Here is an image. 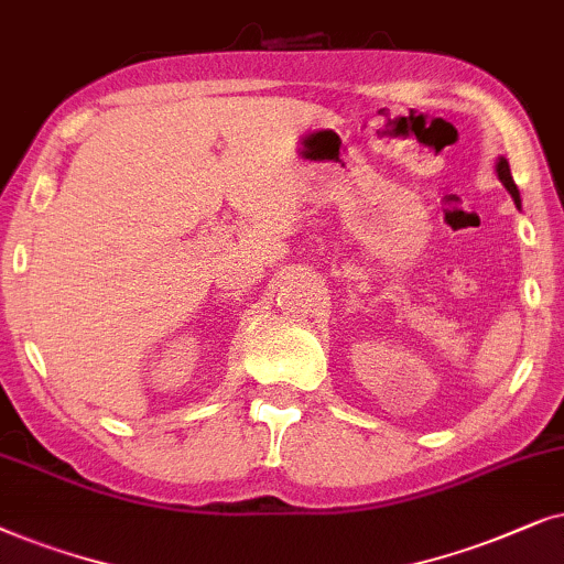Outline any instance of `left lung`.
Returning <instances> with one entry per match:
<instances>
[{"label":"left lung","mask_w":564,"mask_h":564,"mask_svg":"<svg viewBox=\"0 0 564 564\" xmlns=\"http://www.w3.org/2000/svg\"><path fill=\"white\" fill-rule=\"evenodd\" d=\"M495 170H498L500 183L506 185V191L510 193V198L516 200V206L521 204V193H518V187H516V183H513V175H510V164H508L506 156H498V164H495Z\"/></svg>","instance_id":"1"}]
</instances>
